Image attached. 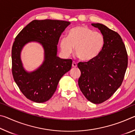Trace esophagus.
Masks as SVG:
<instances>
[{"mask_svg":"<svg viewBox=\"0 0 135 135\" xmlns=\"http://www.w3.org/2000/svg\"><path fill=\"white\" fill-rule=\"evenodd\" d=\"M77 64L75 62H73V63H72V67L73 68H76V67H77Z\"/></svg>","mask_w":135,"mask_h":135,"instance_id":"34e87169","label":"esophagus"}]
</instances>
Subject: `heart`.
Returning <instances> with one entry per match:
<instances>
[{
    "mask_svg": "<svg viewBox=\"0 0 135 135\" xmlns=\"http://www.w3.org/2000/svg\"><path fill=\"white\" fill-rule=\"evenodd\" d=\"M105 39L101 33L94 31L89 27L80 26L68 31L67 37L59 42L62 53L69 56L74 48L75 54L83 61H91L99 55L103 49Z\"/></svg>",
    "mask_w": 135,
    "mask_h": 135,
    "instance_id": "heart-1",
    "label": "heart"
}]
</instances>
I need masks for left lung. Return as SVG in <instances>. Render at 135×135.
Wrapping results in <instances>:
<instances>
[{"label":"left lung","instance_id":"obj_1","mask_svg":"<svg viewBox=\"0 0 135 135\" xmlns=\"http://www.w3.org/2000/svg\"><path fill=\"white\" fill-rule=\"evenodd\" d=\"M92 26L99 30L105 42L95 58L78 63L81 71L78 84L86 99L97 104L108 99L122 85L128 58L125 45L117 32L102 24Z\"/></svg>","mask_w":135,"mask_h":135}]
</instances>
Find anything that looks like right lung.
<instances>
[{
  "instance_id": "obj_1",
  "label": "right lung",
  "mask_w": 135,
  "mask_h": 135,
  "mask_svg": "<svg viewBox=\"0 0 135 135\" xmlns=\"http://www.w3.org/2000/svg\"><path fill=\"white\" fill-rule=\"evenodd\" d=\"M70 22L55 20H33L20 32L12 47V73L13 79L27 99L42 103L53 96L59 80L72 66L71 59L57 56L59 37ZM37 41L42 45L44 61L39 68L32 72L24 70L21 52L29 42Z\"/></svg>"
}]
</instances>
